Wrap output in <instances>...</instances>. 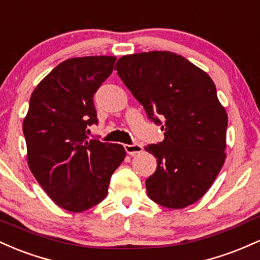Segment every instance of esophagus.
<instances>
[{"label":"esophagus","mask_w":260,"mask_h":260,"mask_svg":"<svg viewBox=\"0 0 260 260\" xmlns=\"http://www.w3.org/2000/svg\"><path fill=\"white\" fill-rule=\"evenodd\" d=\"M124 148L125 151H126V153L129 154H136V153H140L142 152V146L139 145V144H133V145H124Z\"/></svg>","instance_id":"1"}]
</instances>
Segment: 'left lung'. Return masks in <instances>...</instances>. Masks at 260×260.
<instances>
[{"mask_svg": "<svg viewBox=\"0 0 260 260\" xmlns=\"http://www.w3.org/2000/svg\"><path fill=\"white\" fill-rule=\"evenodd\" d=\"M115 70L147 118L165 131L162 142L146 146L157 158L156 172L146 179L148 198L169 209L198 201L226 158L227 114L215 83L171 51L126 55Z\"/></svg>", "mask_w": 260, "mask_h": 260, "instance_id": "1", "label": "left lung"}]
</instances>
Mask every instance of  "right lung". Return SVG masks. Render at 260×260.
<instances>
[{
	"label": "right lung",
	"instance_id": "add662e5",
	"mask_svg": "<svg viewBox=\"0 0 260 260\" xmlns=\"http://www.w3.org/2000/svg\"><path fill=\"white\" fill-rule=\"evenodd\" d=\"M115 56L75 57L61 62L30 95L23 134L28 165L55 204L81 212L106 199L124 147L88 140L98 124L93 95L113 72Z\"/></svg>",
	"mask_w": 260,
	"mask_h": 260
}]
</instances>
